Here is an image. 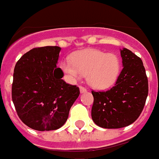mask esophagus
I'll list each match as a JSON object with an SVG mask.
<instances>
[{
  "label": "esophagus",
  "instance_id": "esophagus-1",
  "mask_svg": "<svg viewBox=\"0 0 159 159\" xmlns=\"http://www.w3.org/2000/svg\"><path fill=\"white\" fill-rule=\"evenodd\" d=\"M80 93H85V92H87V90L85 87H83V86H80Z\"/></svg>",
  "mask_w": 159,
  "mask_h": 159
}]
</instances>
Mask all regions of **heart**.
I'll list each match as a JSON object with an SVG mask.
<instances>
[{
  "mask_svg": "<svg viewBox=\"0 0 159 159\" xmlns=\"http://www.w3.org/2000/svg\"><path fill=\"white\" fill-rule=\"evenodd\" d=\"M71 61H63L61 68L72 80L87 75L92 87L103 90L112 86L121 71L120 60L113 53H105L95 49H83L74 53Z\"/></svg>",
  "mask_w": 159,
  "mask_h": 159,
  "instance_id": "heart-1",
  "label": "heart"
}]
</instances>
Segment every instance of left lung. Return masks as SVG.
I'll return each mask as SVG.
<instances>
[{"instance_id":"obj_1","label":"left lung","mask_w":159,"mask_h":159,"mask_svg":"<svg viewBox=\"0 0 159 159\" xmlns=\"http://www.w3.org/2000/svg\"><path fill=\"white\" fill-rule=\"evenodd\" d=\"M123 68L115 86L94 92L92 118L103 128H121L138 119L148 95V80L141 59L129 49H120Z\"/></svg>"}]
</instances>
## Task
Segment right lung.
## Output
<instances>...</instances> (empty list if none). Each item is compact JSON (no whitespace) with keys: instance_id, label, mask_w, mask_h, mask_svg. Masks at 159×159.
<instances>
[{"instance_id":"right-lung-1","label":"right lung","mask_w":159,"mask_h":159,"mask_svg":"<svg viewBox=\"0 0 159 159\" xmlns=\"http://www.w3.org/2000/svg\"><path fill=\"white\" fill-rule=\"evenodd\" d=\"M60 51L58 46L35 48L21 56L14 67L13 104L20 120L38 131L63 126L80 95L79 87L61 80L63 73L56 67Z\"/></svg>"}]
</instances>
